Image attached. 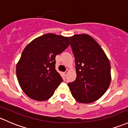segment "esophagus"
<instances>
[{
  "label": "esophagus",
  "mask_w": 128,
  "mask_h": 128,
  "mask_svg": "<svg viewBox=\"0 0 128 128\" xmlns=\"http://www.w3.org/2000/svg\"><path fill=\"white\" fill-rule=\"evenodd\" d=\"M68 70H66V72H64V75H65V76H66L67 74H68Z\"/></svg>",
  "instance_id": "34e87169"
}]
</instances>
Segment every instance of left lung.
I'll use <instances>...</instances> for the list:
<instances>
[{"label": "left lung", "mask_w": 128, "mask_h": 128, "mask_svg": "<svg viewBox=\"0 0 128 128\" xmlns=\"http://www.w3.org/2000/svg\"><path fill=\"white\" fill-rule=\"evenodd\" d=\"M69 39L75 57L76 78L68 86L76 101L93 102L109 87L112 79L110 61L102 48L89 35H74Z\"/></svg>", "instance_id": "obj_1"}]
</instances>
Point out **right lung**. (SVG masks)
Segmentation results:
<instances>
[{
    "label": "right lung",
    "instance_id": "add662e5",
    "mask_svg": "<svg viewBox=\"0 0 128 128\" xmlns=\"http://www.w3.org/2000/svg\"><path fill=\"white\" fill-rule=\"evenodd\" d=\"M69 44L68 37L50 33L35 38L26 46L16 64V76L27 96L38 101L53 96L63 81L55 69V58Z\"/></svg>",
    "mask_w": 128,
    "mask_h": 128
}]
</instances>
